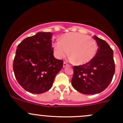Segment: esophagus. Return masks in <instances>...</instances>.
Returning <instances> with one entry per match:
<instances>
[{
    "mask_svg": "<svg viewBox=\"0 0 123 123\" xmlns=\"http://www.w3.org/2000/svg\"><path fill=\"white\" fill-rule=\"evenodd\" d=\"M68 65V64L66 62H64V64H63V67H66Z\"/></svg>",
    "mask_w": 123,
    "mask_h": 123,
    "instance_id": "34e87169",
    "label": "esophagus"
}]
</instances>
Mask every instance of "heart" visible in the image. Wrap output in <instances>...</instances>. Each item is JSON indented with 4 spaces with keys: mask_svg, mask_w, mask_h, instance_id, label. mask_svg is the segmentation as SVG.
<instances>
[{
    "mask_svg": "<svg viewBox=\"0 0 123 123\" xmlns=\"http://www.w3.org/2000/svg\"><path fill=\"white\" fill-rule=\"evenodd\" d=\"M54 53L58 58L64 57L69 50L71 59L78 65L91 61L95 56L98 46L96 41L89 36L79 33L64 34L53 44Z\"/></svg>",
    "mask_w": 123,
    "mask_h": 123,
    "instance_id": "b5f03b06",
    "label": "heart"
}]
</instances>
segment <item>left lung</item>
<instances>
[{"label":"left lung","mask_w":123,"mask_h":123,"mask_svg":"<svg viewBox=\"0 0 123 123\" xmlns=\"http://www.w3.org/2000/svg\"><path fill=\"white\" fill-rule=\"evenodd\" d=\"M98 49L89 63L74 67L71 80L73 87L85 95H94L104 91L111 82L115 73L113 50L104 40L94 36Z\"/></svg>","instance_id":"8db88e82"}]
</instances>
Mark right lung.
I'll return each instance as SVG.
<instances>
[{
    "label": "right lung",
    "mask_w": 123,
    "mask_h": 123,
    "mask_svg": "<svg viewBox=\"0 0 123 123\" xmlns=\"http://www.w3.org/2000/svg\"><path fill=\"white\" fill-rule=\"evenodd\" d=\"M52 33L38 32L18 45L13 63L18 83L28 92L40 94L52 87L63 61L56 59L52 46Z\"/></svg>",
    "instance_id": "add662e5"
}]
</instances>
